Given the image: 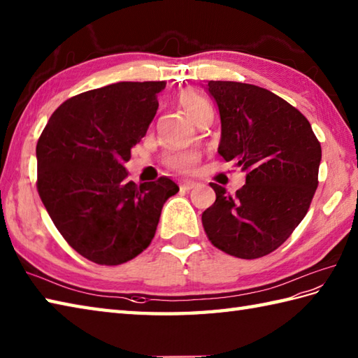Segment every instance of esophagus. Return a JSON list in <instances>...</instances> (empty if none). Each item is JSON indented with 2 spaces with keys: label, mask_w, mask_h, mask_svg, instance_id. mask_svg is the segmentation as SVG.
<instances>
[{
  "label": "esophagus",
  "mask_w": 358,
  "mask_h": 358,
  "mask_svg": "<svg viewBox=\"0 0 358 358\" xmlns=\"http://www.w3.org/2000/svg\"><path fill=\"white\" fill-rule=\"evenodd\" d=\"M194 187H198V184H196V182H193V180L180 182V189H184V192H188V189H192Z\"/></svg>",
  "instance_id": "obj_1"
}]
</instances>
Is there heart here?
Segmentation results:
<instances>
[{"instance_id":"heart-1","label":"heart","mask_w":358,"mask_h":358,"mask_svg":"<svg viewBox=\"0 0 358 358\" xmlns=\"http://www.w3.org/2000/svg\"><path fill=\"white\" fill-rule=\"evenodd\" d=\"M179 105L182 109L189 115V117L194 119L196 114L201 113L203 108H208V101L203 99L199 94L193 91H182L178 97ZM199 160V151L194 148H180L170 151L169 155L165 156L164 162L169 169L179 171V173H188L193 166L198 164Z\"/></svg>"}]
</instances>
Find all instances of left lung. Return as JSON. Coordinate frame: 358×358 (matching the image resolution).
Wrapping results in <instances>:
<instances>
[{"label":"left lung","instance_id":"1","mask_svg":"<svg viewBox=\"0 0 358 358\" xmlns=\"http://www.w3.org/2000/svg\"><path fill=\"white\" fill-rule=\"evenodd\" d=\"M221 115L217 152L245 171L235 194L211 182L216 201L202 213L210 243L257 259L286 241L308 213L318 187L322 145L309 120L264 87L208 82Z\"/></svg>","mask_w":358,"mask_h":358}]
</instances>
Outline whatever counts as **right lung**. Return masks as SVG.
Segmentation results:
<instances>
[{"label": "right lung", "instance_id": "add662e5", "mask_svg": "<svg viewBox=\"0 0 358 358\" xmlns=\"http://www.w3.org/2000/svg\"><path fill=\"white\" fill-rule=\"evenodd\" d=\"M166 82H119L58 106L36 143V189L66 243L100 266H119L151 244L169 178L136 185L123 162L147 134Z\"/></svg>", "mask_w": 358, "mask_h": 358}]
</instances>
